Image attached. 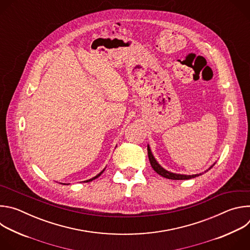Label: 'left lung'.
Instances as JSON below:
<instances>
[{"label":"left lung","mask_w":250,"mask_h":250,"mask_svg":"<svg viewBox=\"0 0 250 250\" xmlns=\"http://www.w3.org/2000/svg\"><path fill=\"white\" fill-rule=\"evenodd\" d=\"M147 153H148V158H149V161H150V164L153 168V170L158 173L159 175H161L162 177L164 178H167V179H172V180H187V179H192V178H195L201 174H195V175H184V174H176V173H172V172H169L167 170H165L163 167H161L158 162L156 161V159L154 158L151 150H150V147L149 146H147ZM216 163H213L209 168L208 170L215 165ZM208 171V170H207Z\"/></svg>","instance_id":"8db88e82"}]
</instances>
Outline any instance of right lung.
<instances>
[{"label":"right lung","mask_w":250,"mask_h":250,"mask_svg":"<svg viewBox=\"0 0 250 250\" xmlns=\"http://www.w3.org/2000/svg\"><path fill=\"white\" fill-rule=\"evenodd\" d=\"M104 170H103V171H102V172H101V173H99V174H98V175H97V176H95V177H93V178H92V179H89V180H86V181H84V182H90V181H93V180H94V179H96V178H98V177H99V176H100V175H101V174H102V173H103V172H104Z\"/></svg>","instance_id":"1"}]
</instances>
